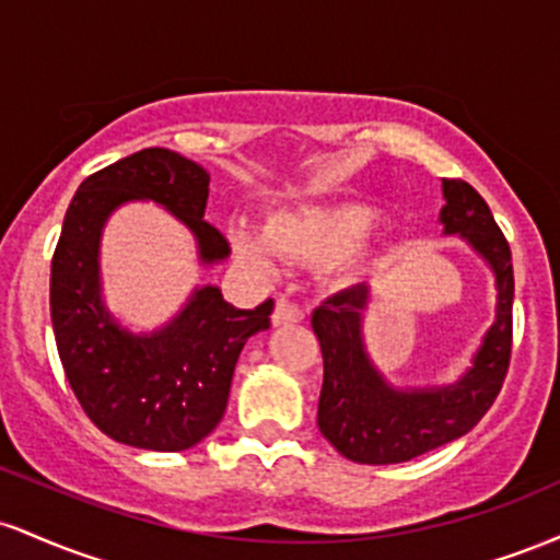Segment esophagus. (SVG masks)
Masks as SVG:
<instances>
[{"instance_id":"esophagus-1","label":"esophagus","mask_w":560,"mask_h":560,"mask_svg":"<svg viewBox=\"0 0 560 560\" xmlns=\"http://www.w3.org/2000/svg\"><path fill=\"white\" fill-rule=\"evenodd\" d=\"M305 318V313L300 311V305H294V302L289 300H279L273 307V326H287V324H300V320Z\"/></svg>"}]
</instances>
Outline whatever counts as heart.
Here are the masks:
<instances>
[{
  "mask_svg": "<svg viewBox=\"0 0 560 560\" xmlns=\"http://www.w3.org/2000/svg\"><path fill=\"white\" fill-rule=\"evenodd\" d=\"M378 213L361 202H311L279 210L262 223V236L244 223L229 229L236 260L249 271L266 276L273 271V253L287 260L320 262L342 281L358 279V247L374 234Z\"/></svg>",
  "mask_w": 560,
  "mask_h": 560,
  "instance_id": "b5f03b06",
  "label": "heart"
}]
</instances>
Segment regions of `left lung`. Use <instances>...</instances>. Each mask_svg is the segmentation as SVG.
<instances>
[{
    "mask_svg": "<svg viewBox=\"0 0 560 560\" xmlns=\"http://www.w3.org/2000/svg\"><path fill=\"white\" fill-rule=\"evenodd\" d=\"M445 234H458L487 260L494 273V324L474 352L471 369L445 387H395L371 363L363 342V311L369 284L334 294L313 311V331L324 355V387L318 397V429L355 464H402L458 440L481 421L503 387L513 337L511 247L487 202L471 184L442 178Z\"/></svg>",
    "mask_w": 560,
    "mask_h": 560,
    "instance_id": "8db88e82",
    "label": "left lung"
}]
</instances>
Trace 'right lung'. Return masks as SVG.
Segmentation results:
<instances>
[{
  "mask_svg": "<svg viewBox=\"0 0 560 560\" xmlns=\"http://www.w3.org/2000/svg\"><path fill=\"white\" fill-rule=\"evenodd\" d=\"M210 176L195 160L150 147L79 186L52 255L49 311L62 369L94 427L124 445L182 453L221 423L244 342L271 326L273 300L240 311L221 289L197 287L158 331L124 329L102 300L100 240L107 218L152 199L195 234L205 266L231 253L205 221Z\"/></svg>",
  "mask_w": 560,
  "mask_h": 560,
  "instance_id": "1",
  "label": "right lung"
}]
</instances>
